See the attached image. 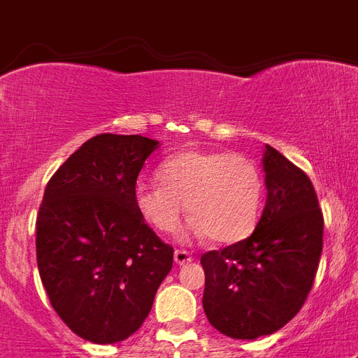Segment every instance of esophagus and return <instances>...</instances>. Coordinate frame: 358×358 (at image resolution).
<instances>
[{
  "mask_svg": "<svg viewBox=\"0 0 358 358\" xmlns=\"http://www.w3.org/2000/svg\"><path fill=\"white\" fill-rule=\"evenodd\" d=\"M193 260V255H191L189 250H184V249H178L174 250V262L178 264V266H184L187 262Z\"/></svg>",
  "mask_w": 358,
  "mask_h": 358,
  "instance_id": "obj_1",
  "label": "esophagus"
}]
</instances>
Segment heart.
<instances>
[{"mask_svg": "<svg viewBox=\"0 0 358 358\" xmlns=\"http://www.w3.org/2000/svg\"><path fill=\"white\" fill-rule=\"evenodd\" d=\"M162 185L141 180L134 202L141 219L157 234H173L184 206L191 221L184 238H212L219 245L249 238L262 215L264 176L243 154L185 150L159 171Z\"/></svg>", "mask_w": 358, "mask_h": 358, "instance_id": "b5f03b06", "label": "heart"}]
</instances>
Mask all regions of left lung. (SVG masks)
I'll return each instance as SVG.
<instances>
[{"mask_svg":"<svg viewBox=\"0 0 358 358\" xmlns=\"http://www.w3.org/2000/svg\"><path fill=\"white\" fill-rule=\"evenodd\" d=\"M264 171L267 201L255 232L201 256L208 322L238 340L273 334L301 310L323 249V213L305 171L269 145Z\"/></svg>","mask_w":358,"mask_h":358,"instance_id":"obj_1","label":"left lung"}]
</instances>
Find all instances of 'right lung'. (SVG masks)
Wrapping results in <instances>:
<instances>
[{
  "mask_svg": "<svg viewBox=\"0 0 358 358\" xmlns=\"http://www.w3.org/2000/svg\"><path fill=\"white\" fill-rule=\"evenodd\" d=\"M157 141L100 134L55 171L36 215V264L57 316L94 344L137 331L174 249L141 219L134 189Z\"/></svg>",
  "mask_w": 358,
  "mask_h": 358,
  "instance_id": "obj_1",
  "label": "right lung"
}]
</instances>
